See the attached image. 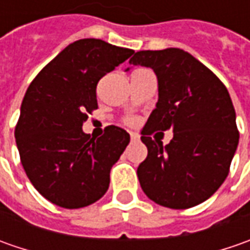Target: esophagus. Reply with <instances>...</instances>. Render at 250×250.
<instances>
[{
    "label": "esophagus",
    "mask_w": 250,
    "mask_h": 250,
    "mask_svg": "<svg viewBox=\"0 0 250 250\" xmlns=\"http://www.w3.org/2000/svg\"><path fill=\"white\" fill-rule=\"evenodd\" d=\"M139 139H140V136L138 135V133H135V132H132V133H130V140H132V142H138Z\"/></svg>",
    "instance_id": "esophagus-1"
}]
</instances>
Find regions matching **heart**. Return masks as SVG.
Masks as SVG:
<instances>
[{
  "label": "heart",
  "instance_id": "obj_1",
  "mask_svg": "<svg viewBox=\"0 0 250 250\" xmlns=\"http://www.w3.org/2000/svg\"><path fill=\"white\" fill-rule=\"evenodd\" d=\"M128 122H129V124H133V120H129Z\"/></svg>",
  "mask_w": 250,
  "mask_h": 250
}]
</instances>
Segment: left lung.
I'll return each mask as SVG.
<instances>
[{
	"label": "left lung",
	"instance_id": "obj_1",
	"mask_svg": "<svg viewBox=\"0 0 250 250\" xmlns=\"http://www.w3.org/2000/svg\"><path fill=\"white\" fill-rule=\"evenodd\" d=\"M129 63L151 68L159 82V101L142 129L147 157L138 167L140 187L160 206L203 203L226 181L239 142L229 93L181 48L138 51ZM167 129L174 138L166 146L149 138L154 130Z\"/></svg>",
	"mask_w": 250,
	"mask_h": 250
}]
</instances>
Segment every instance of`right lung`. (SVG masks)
<instances>
[{
	"mask_svg": "<svg viewBox=\"0 0 250 250\" xmlns=\"http://www.w3.org/2000/svg\"><path fill=\"white\" fill-rule=\"evenodd\" d=\"M133 53L99 39L73 42L26 91L15 128L16 146L27 178L54 205L86 207L110 187L111 167L126 149L129 133L110 125L93 139L82 125L97 108L99 81Z\"/></svg>",
	"mask_w": 250,
	"mask_h": 250,
	"instance_id": "obj_1",
	"label": "right lung"
}]
</instances>
